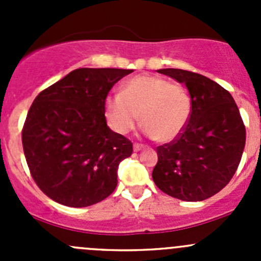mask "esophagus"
Returning <instances> with one entry per match:
<instances>
[{
	"label": "esophagus",
	"instance_id": "esophagus-1",
	"mask_svg": "<svg viewBox=\"0 0 261 261\" xmlns=\"http://www.w3.org/2000/svg\"><path fill=\"white\" fill-rule=\"evenodd\" d=\"M144 145H141V144H134V151H140V150H143L144 149Z\"/></svg>",
	"mask_w": 261,
	"mask_h": 261
}]
</instances>
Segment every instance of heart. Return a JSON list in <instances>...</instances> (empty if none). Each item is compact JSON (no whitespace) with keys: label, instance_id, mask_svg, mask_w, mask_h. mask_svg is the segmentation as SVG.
Instances as JSON below:
<instances>
[{"label":"heart","instance_id":"obj_1","mask_svg":"<svg viewBox=\"0 0 261 261\" xmlns=\"http://www.w3.org/2000/svg\"><path fill=\"white\" fill-rule=\"evenodd\" d=\"M191 112V98L183 87L151 74L131 78L120 94L107 97L105 102V115L116 133H130L141 118L144 134L160 143L177 139Z\"/></svg>","mask_w":261,"mask_h":261}]
</instances>
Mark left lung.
I'll use <instances>...</instances> for the list:
<instances>
[{"label":"left lung","mask_w":261,"mask_h":261,"mask_svg":"<svg viewBox=\"0 0 261 261\" xmlns=\"http://www.w3.org/2000/svg\"><path fill=\"white\" fill-rule=\"evenodd\" d=\"M187 87L192 112L183 133L158 147L152 180L168 196L187 202L215 196L235 174L246 140L238 105L230 92L198 73L158 70Z\"/></svg>","instance_id":"left-lung-1"}]
</instances>
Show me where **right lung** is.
Segmentation results:
<instances>
[{"label": "right lung", "mask_w": 261, "mask_h": 261, "mask_svg": "<svg viewBox=\"0 0 261 261\" xmlns=\"http://www.w3.org/2000/svg\"><path fill=\"white\" fill-rule=\"evenodd\" d=\"M133 69L80 68L36 96L26 116L22 146L39 188L68 207L103 201L117 186L118 164L133 144L105 117L110 89Z\"/></svg>", "instance_id": "1"}]
</instances>
